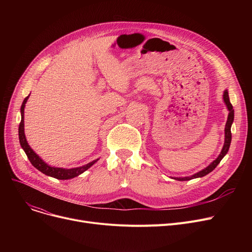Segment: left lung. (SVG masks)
Returning a JSON list of instances; mask_svg holds the SVG:
<instances>
[{
	"label": "left lung",
	"instance_id": "obj_1",
	"mask_svg": "<svg viewBox=\"0 0 252 252\" xmlns=\"http://www.w3.org/2000/svg\"><path fill=\"white\" fill-rule=\"evenodd\" d=\"M223 101L224 103H226L227 107L229 109V115H228V121H227V124H226V128H224V144H223V147L221 149V152L220 154L219 155V157L217 158V159L213 162L210 163L206 168L200 170L199 173L195 174L194 176H191V177H186V178H175L176 180L178 181H189V180H192V179H195V178H201V177H204L206 176L207 174H209L210 171H213L217 166L218 164L220 162V160L223 158V156L227 154V152L229 151V148H230V144H231V140H232V134H231V126L233 124V121H234V109H233V106L230 102V99H229V94H228V91L226 90L223 93Z\"/></svg>",
	"mask_w": 252,
	"mask_h": 252
}]
</instances>
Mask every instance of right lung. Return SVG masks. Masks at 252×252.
<instances>
[{
  "mask_svg": "<svg viewBox=\"0 0 252 252\" xmlns=\"http://www.w3.org/2000/svg\"><path fill=\"white\" fill-rule=\"evenodd\" d=\"M29 99V96L26 97L24 100H23V103L21 105V122L19 124V128H18V134H19V142H20V145L22 149L24 150L26 156H28V158L30 159L31 163L36 168L38 169L39 171H42L43 174L49 176V177H53L55 179H58V180H68V179H72V178H75L77 176H79L81 174H83L84 171H86L88 168H90L93 164H94L97 160H94L92 161L84 166H81V167H75V168H69V169H66V168H60V167H54V166H50L48 165L47 163H45L41 158H39L35 153L34 151L30 147V145L28 144V141H26L25 139V135H24V117H23V114H24V107H25V103L26 101H28Z\"/></svg>",
  "mask_w": 252,
  "mask_h": 252,
  "instance_id": "1",
  "label": "right lung"
}]
</instances>
